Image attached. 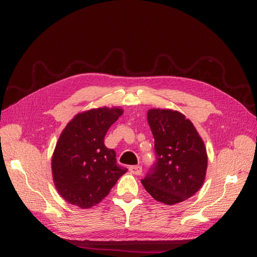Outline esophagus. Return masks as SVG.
<instances>
[{
	"label": "esophagus",
	"mask_w": 257,
	"mask_h": 257,
	"mask_svg": "<svg viewBox=\"0 0 257 257\" xmlns=\"http://www.w3.org/2000/svg\"><path fill=\"white\" fill-rule=\"evenodd\" d=\"M129 171L134 174H137V176H139V174H141V172H143V167L141 166H130Z\"/></svg>",
	"instance_id": "34e87169"
}]
</instances>
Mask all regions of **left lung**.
I'll return each mask as SVG.
<instances>
[{
	"mask_svg": "<svg viewBox=\"0 0 257 257\" xmlns=\"http://www.w3.org/2000/svg\"><path fill=\"white\" fill-rule=\"evenodd\" d=\"M156 160L143 185L152 198L172 205L198 192L205 179L206 150L194 125L182 113L150 109Z\"/></svg>",
	"mask_w": 257,
	"mask_h": 257,
	"instance_id": "1",
	"label": "left lung"
}]
</instances>
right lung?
I'll return each mask as SVG.
<instances>
[{"label":"right lung","instance_id":"obj_1","mask_svg":"<svg viewBox=\"0 0 257 257\" xmlns=\"http://www.w3.org/2000/svg\"><path fill=\"white\" fill-rule=\"evenodd\" d=\"M122 114L119 108H97L76 114L59 137L52 159L55 187L70 204L81 209L98 204L128 169L103 144L110 125Z\"/></svg>","mask_w":257,"mask_h":257}]
</instances>
